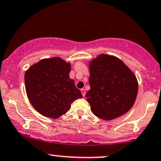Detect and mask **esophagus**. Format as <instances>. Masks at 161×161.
<instances>
[{"instance_id":"34e87169","label":"esophagus","mask_w":161,"mask_h":161,"mask_svg":"<svg viewBox=\"0 0 161 161\" xmlns=\"http://www.w3.org/2000/svg\"><path fill=\"white\" fill-rule=\"evenodd\" d=\"M81 92H82V94L83 97L86 96V90H85L84 88L81 89Z\"/></svg>"}]
</instances>
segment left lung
I'll use <instances>...</instances> for the list:
<instances>
[{
	"label": "left lung",
	"instance_id": "left-lung-1",
	"mask_svg": "<svg viewBox=\"0 0 161 161\" xmlns=\"http://www.w3.org/2000/svg\"><path fill=\"white\" fill-rule=\"evenodd\" d=\"M91 89L86 97L94 115L109 121L131 109L138 93L134 73L115 56L100 55L89 64Z\"/></svg>",
	"mask_w": 161,
	"mask_h": 161
}]
</instances>
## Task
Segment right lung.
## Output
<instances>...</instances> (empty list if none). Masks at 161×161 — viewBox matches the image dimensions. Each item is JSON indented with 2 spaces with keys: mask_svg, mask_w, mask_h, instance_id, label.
<instances>
[{
  "mask_svg": "<svg viewBox=\"0 0 161 161\" xmlns=\"http://www.w3.org/2000/svg\"><path fill=\"white\" fill-rule=\"evenodd\" d=\"M70 64L61 58L42 59L25 72V89L29 101L46 117L58 119L82 98L73 79H69Z\"/></svg>",
  "mask_w": 161,
  "mask_h": 161,
  "instance_id": "add662e5",
  "label": "right lung"
}]
</instances>
